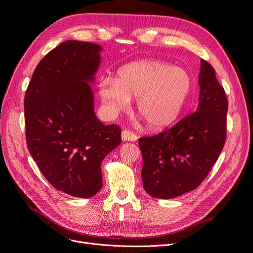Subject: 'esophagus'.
Masks as SVG:
<instances>
[{
  "instance_id": "obj_1",
  "label": "esophagus",
  "mask_w": 253,
  "mask_h": 253,
  "mask_svg": "<svg viewBox=\"0 0 253 253\" xmlns=\"http://www.w3.org/2000/svg\"><path fill=\"white\" fill-rule=\"evenodd\" d=\"M121 138L125 141H136L138 139L136 134H134L132 131H128V129H124L121 132Z\"/></svg>"
}]
</instances>
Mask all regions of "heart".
<instances>
[{
  "label": "heart",
  "mask_w": 253,
  "mask_h": 253,
  "mask_svg": "<svg viewBox=\"0 0 253 253\" xmlns=\"http://www.w3.org/2000/svg\"><path fill=\"white\" fill-rule=\"evenodd\" d=\"M192 86V78L182 68L160 60H139L121 66L116 79H102L99 96L110 114L126 110L129 99H137V115L156 131L180 118Z\"/></svg>",
  "instance_id": "b5f03b06"
}]
</instances>
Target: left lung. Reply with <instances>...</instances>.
<instances>
[{"instance_id": "obj_1", "label": "left lung", "mask_w": 253, "mask_h": 253, "mask_svg": "<svg viewBox=\"0 0 253 253\" xmlns=\"http://www.w3.org/2000/svg\"><path fill=\"white\" fill-rule=\"evenodd\" d=\"M196 112L152 137H141V177L152 197L170 200L201 185L226 141L228 101L214 68L201 61Z\"/></svg>"}]
</instances>
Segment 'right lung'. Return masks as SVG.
Listing matches in <instances>:
<instances>
[{"label":"right lung","mask_w":253,"mask_h":253,"mask_svg":"<svg viewBox=\"0 0 253 253\" xmlns=\"http://www.w3.org/2000/svg\"><path fill=\"white\" fill-rule=\"evenodd\" d=\"M100 45L68 40L50 50L33 74L24 99L26 142L57 190L88 198L102 187L101 163L121 142V128L96 117L90 84Z\"/></svg>","instance_id":"1"}]
</instances>
